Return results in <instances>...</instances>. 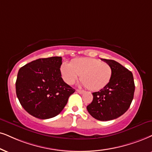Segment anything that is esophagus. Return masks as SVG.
I'll return each instance as SVG.
<instances>
[{"label": "esophagus", "mask_w": 152, "mask_h": 152, "mask_svg": "<svg viewBox=\"0 0 152 152\" xmlns=\"http://www.w3.org/2000/svg\"><path fill=\"white\" fill-rule=\"evenodd\" d=\"M76 92L79 94H83L84 93H85V91H84V90H76Z\"/></svg>", "instance_id": "esophagus-1"}]
</instances>
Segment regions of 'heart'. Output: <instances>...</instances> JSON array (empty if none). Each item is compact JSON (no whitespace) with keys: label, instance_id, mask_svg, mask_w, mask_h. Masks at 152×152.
<instances>
[{"label":"heart","instance_id":"heart-1","mask_svg":"<svg viewBox=\"0 0 152 152\" xmlns=\"http://www.w3.org/2000/svg\"><path fill=\"white\" fill-rule=\"evenodd\" d=\"M60 72L66 83H74L80 76L82 85L93 91L107 86L112 76L110 64L93 58L75 59L72 64L64 62L60 67Z\"/></svg>","mask_w":152,"mask_h":152}]
</instances>
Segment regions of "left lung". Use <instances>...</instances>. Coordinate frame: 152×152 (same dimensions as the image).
<instances>
[{
  "label": "left lung",
  "mask_w": 152,
  "mask_h": 152,
  "mask_svg": "<svg viewBox=\"0 0 152 152\" xmlns=\"http://www.w3.org/2000/svg\"><path fill=\"white\" fill-rule=\"evenodd\" d=\"M111 65L112 76L107 86L93 93L87 110L93 118L107 121L118 118L128 110L133 99L135 83L131 72L112 59H102Z\"/></svg>",
  "instance_id": "left-lung-1"
}]
</instances>
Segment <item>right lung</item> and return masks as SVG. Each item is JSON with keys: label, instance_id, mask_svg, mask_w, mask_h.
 I'll return each mask as SVG.
<instances>
[{"label": "right lung", "instance_id": "add662e5", "mask_svg": "<svg viewBox=\"0 0 152 152\" xmlns=\"http://www.w3.org/2000/svg\"><path fill=\"white\" fill-rule=\"evenodd\" d=\"M62 57L41 58L21 67L16 94L23 108L40 119L56 116L63 110L75 90L62 78Z\"/></svg>", "mask_w": 152, "mask_h": 152}]
</instances>
